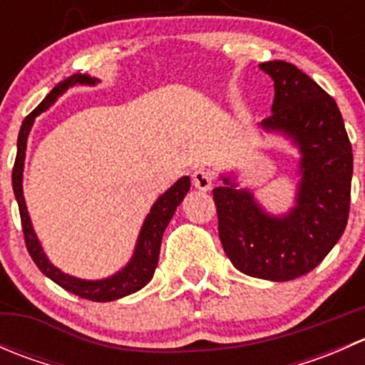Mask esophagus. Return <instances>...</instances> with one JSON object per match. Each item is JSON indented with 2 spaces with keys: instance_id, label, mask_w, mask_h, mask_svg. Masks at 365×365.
Returning a JSON list of instances; mask_svg holds the SVG:
<instances>
[{
  "instance_id": "1",
  "label": "esophagus",
  "mask_w": 365,
  "mask_h": 365,
  "mask_svg": "<svg viewBox=\"0 0 365 365\" xmlns=\"http://www.w3.org/2000/svg\"><path fill=\"white\" fill-rule=\"evenodd\" d=\"M192 185L206 192L213 187V175L208 169H197V171L192 173Z\"/></svg>"
}]
</instances>
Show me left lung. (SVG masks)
<instances>
[{
	"instance_id": "left-lung-1",
	"label": "left lung",
	"mask_w": 365,
	"mask_h": 365,
	"mask_svg": "<svg viewBox=\"0 0 365 365\" xmlns=\"http://www.w3.org/2000/svg\"><path fill=\"white\" fill-rule=\"evenodd\" d=\"M259 68L275 88L272 114L261 127L282 132L300 150L297 205L284 215H270L227 176L213 189V201L220 244L235 268L284 282L318 267L344 233L353 153L339 108L322 86L286 61H267Z\"/></svg>"
}]
</instances>
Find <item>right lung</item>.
<instances>
[{
    "label": "right lung",
    "mask_w": 365,
    "mask_h": 365,
    "mask_svg": "<svg viewBox=\"0 0 365 365\" xmlns=\"http://www.w3.org/2000/svg\"><path fill=\"white\" fill-rule=\"evenodd\" d=\"M95 83H98V79H93V77L86 76V73H73V76L61 81L60 84H56V86L51 90V93L40 102L38 108L33 109V111L24 118L23 125H21L19 138H17V155L16 164H14L12 169V187L14 194H16L17 205H19L26 249H28L29 256L35 261L36 267L40 268V272H42L43 275H47L51 281L56 282L58 286H61V288L67 289V292L73 293V295L83 297L86 298V300L93 302H111L118 300V298L121 297L130 295V293L139 292V289L145 288V286L152 281L153 272H155L157 263H159L162 235H164L171 217L175 215L176 206L182 203L185 194L189 192L190 178L189 176L180 178L171 189L165 190L159 200L155 201V205L152 206L150 213L146 215L145 222H143L141 233H139L138 244H135L134 256L128 261L127 267L121 268L118 274H114L108 279H101V281H84V279L72 277V275H67L61 270H58V268L47 259L46 252H43L42 245H40L35 231H33L31 220H29L28 215V208H26L24 203L23 169L26 157V143H28V135L29 130H31L35 118L38 116L40 113L46 111V109H49L51 106L56 102V98L61 97L70 86Z\"/></svg>",
    "instance_id": "add662e5"
}]
</instances>
